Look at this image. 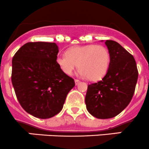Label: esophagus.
Returning <instances> with one entry per match:
<instances>
[{
    "mask_svg": "<svg viewBox=\"0 0 149 149\" xmlns=\"http://www.w3.org/2000/svg\"><path fill=\"white\" fill-rule=\"evenodd\" d=\"M74 82H75V85H77L78 84H79V82H80V81H79V79H74Z\"/></svg>",
    "mask_w": 149,
    "mask_h": 149,
    "instance_id": "1",
    "label": "esophagus"
}]
</instances>
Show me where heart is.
Instances as JSON below:
<instances>
[{"mask_svg":"<svg viewBox=\"0 0 149 149\" xmlns=\"http://www.w3.org/2000/svg\"><path fill=\"white\" fill-rule=\"evenodd\" d=\"M56 64L70 75L77 66L79 73L92 81L100 80L107 73L111 61L109 50L104 45L89 44L71 47L66 55L58 56Z\"/></svg>","mask_w":149,"mask_h":149,"instance_id":"heart-1","label":"heart"}]
</instances>
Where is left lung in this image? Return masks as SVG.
<instances>
[{
	"mask_svg": "<svg viewBox=\"0 0 149 149\" xmlns=\"http://www.w3.org/2000/svg\"><path fill=\"white\" fill-rule=\"evenodd\" d=\"M105 44L111 56L108 72L101 80L88 85L85 95L87 109L98 119L116 117L127 107L138 77L133 56L115 41Z\"/></svg>",
	"mask_w": 149,
	"mask_h": 149,
	"instance_id": "left-lung-1",
	"label": "left lung"
}]
</instances>
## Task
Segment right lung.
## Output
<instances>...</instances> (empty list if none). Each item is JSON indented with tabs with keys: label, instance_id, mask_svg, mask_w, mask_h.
<instances>
[{
	"label": "right lung",
	"instance_id": "obj_1",
	"mask_svg": "<svg viewBox=\"0 0 149 149\" xmlns=\"http://www.w3.org/2000/svg\"><path fill=\"white\" fill-rule=\"evenodd\" d=\"M55 42H29L12 59L11 82L23 109L31 115L48 119L61 111L68 93L75 85L56 64Z\"/></svg>",
	"mask_w": 149,
	"mask_h": 149
}]
</instances>
